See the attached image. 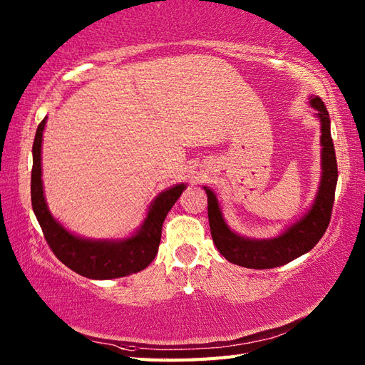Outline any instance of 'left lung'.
Listing matches in <instances>:
<instances>
[{
    "label": "left lung",
    "mask_w": 365,
    "mask_h": 365,
    "mask_svg": "<svg viewBox=\"0 0 365 365\" xmlns=\"http://www.w3.org/2000/svg\"><path fill=\"white\" fill-rule=\"evenodd\" d=\"M311 105L317 110V118L322 122V183L315 202L299 221L269 240L245 238L230 230L222 218L221 208L212 190L205 188L208 197V222L212 238L221 255L240 267L267 269L285 265L299 255L311 251L327 232L332 204H334L337 185V160L334 144L331 138V119L327 106L320 97L311 98Z\"/></svg>",
    "instance_id": "left-lung-1"
}]
</instances>
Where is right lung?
Instances as JSON below:
<instances>
[{"instance_id": "right-lung-1", "label": "right lung", "mask_w": 365, "mask_h": 365, "mask_svg": "<svg viewBox=\"0 0 365 365\" xmlns=\"http://www.w3.org/2000/svg\"><path fill=\"white\" fill-rule=\"evenodd\" d=\"M46 118L38 123L33 144V170H31V202L36 218L41 224L46 243L53 254L84 277L89 279H114L138 273L150 265L158 252L163 222L168 212L180 197L185 185L180 183L170 188L153 200L147 218L133 237L120 242H102L75 237L53 218L46 207L42 188L41 147L42 131Z\"/></svg>"}]
</instances>
